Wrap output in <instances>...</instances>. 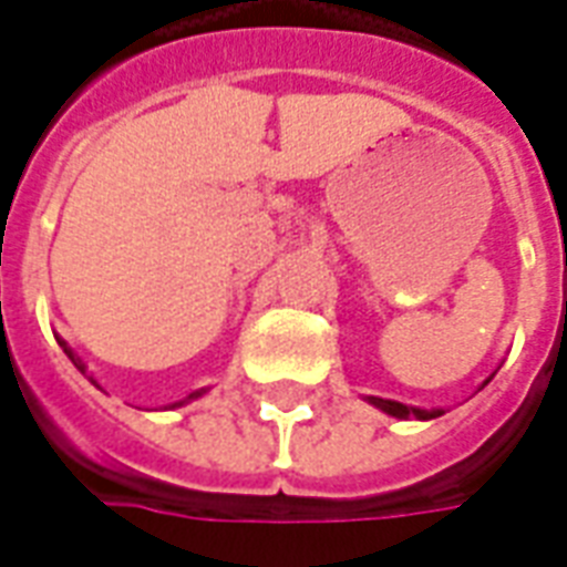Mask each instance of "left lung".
I'll return each instance as SVG.
<instances>
[{
    "instance_id": "8db88e82",
    "label": "left lung",
    "mask_w": 567,
    "mask_h": 567,
    "mask_svg": "<svg viewBox=\"0 0 567 567\" xmlns=\"http://www.w3.org/2000/svg\"><path fill=\"white\" fill-rule=\"evenodd\" d=\"M489 381V379H486ZM484 381V384H486ZM369 402L375 405V409H381L384 414H390V417H400V421H409V417H417V421H430V417H439V414H444L442 409H433V412H426V409H412V405H402V402L396 400H381V396H369Z\"/></svg>"
}]
</instances>
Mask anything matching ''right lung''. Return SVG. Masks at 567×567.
Segmentation results:
<instances>
[{
    "label": "right lung",
    "instance_id": "1",
    "mask_svg": "<svg viewBox=\"0 0 567 567\" xmlns=\"http://www.w3.org/2000/svg\"><path fill=\"white\" fill-rule=\"evenodd\" d=\"M60 346H62V348H65V354H69V358H71V363H74V367L81 369V372H86V367H83V360H81V358H74V351H71V348H69V346H65V342H60ZM90 381H92V379H90ZM92 384H95V381H92ZM200 393H204V390H195V393H188L186 400H179V402H174V405H186V402H188V400H198Z\"/></svg>",
    "mask_w": 567,
    "mask_h": 567
}]
</instances>
